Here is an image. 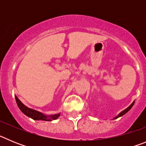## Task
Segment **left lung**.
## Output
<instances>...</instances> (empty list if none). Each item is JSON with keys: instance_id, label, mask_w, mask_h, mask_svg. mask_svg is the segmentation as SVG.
<instances>
[{"instance_id": "left-lung-1", "label": "left lung", "mask_w": 146, "mask_h": 146, "mask_svg": "<svg viewBox=\"0 0 146 146\" xmlns=\"http://www.w3.org/2000/svg\"><path fill=\"white\" fill-rule=\"evenodd\" d=\"M134 104H135V102H134L132 103V104H131V105H130V106L129 107V108H126V110H123V111H122V112H121V113H120L119 115H118V116H117V117H115V118H119V117L122 116V115H124V114H126V113H127V112H128L129 110L131 109V108H132V106H133V105H134Z\"/></svg>"}]
</instances>
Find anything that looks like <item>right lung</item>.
Listing matches in <instances>:
<instances>
[{
    "instance_id": "right-lung-1",
    "label": "right lung",
    "mask_w": 146,
    "mask_h": 146,
    "mask_svg": "<svg viewBox=\"0 0 146 146\" xmlns=\"http://www.w3.org/2000/svg\"><path fill=\"white\" fill-rule=\"evenodd\" d=\"M15 99H16V102L17 104L18 107L20 108V110L23 112L25 115H26L27 116L30 117V118H33V120H42V121H50L52 120H55L58 118L60 115V113L58 114H55L53 115H50V116H47L44 115L42 113H39V112L34 110L30 109L28 107L23 104L20 101V99H18L16 96H15Z\"/></svg>"
}]
</instances>
